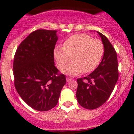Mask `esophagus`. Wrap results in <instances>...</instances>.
Returning a JSON list of instances; mask_svg holds the SVG:
<instances>
[{
	"label": "esophagus",
	"mask_w": 134,
	"mask_h": 134,
	"mask_svg": "<svg viewBox=\"0 0 134 134\" xmlns=\"http://www.w3.org/2000/svg\"><path fill=\"white\" fill-rule=\"evenodd\" d=\"M66 80H67V82H71V81L72 80V78L70 76H67V78H66Z\"/></svg>",
	"instance_id": "1"
}]
</instances>
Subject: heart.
Returning a JSON list of instances; mask_svg holds the SVG:
<instances>
[{"mask_svg": "<svg viewBox=\"0 0 134 134\" xmlns=\"http://www.w3.org/2000/svg\"><path fill=\"white\" fill-rule=\"evenodd\" d=\"M104 52L102 42L89 35L75 34L67 38L63 47L57 46L54 56L60 68L64 67L72 59L73 62L62 70L65 74L77 75L83 71H94L100 63Z\"/></svg>", "mask_w": 134, "mask_h": 134, "instance_id": "obj_1", "label": "heart"}]
</instances>
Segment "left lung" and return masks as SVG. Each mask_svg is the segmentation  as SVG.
I'll return each mask as SVG.
<instances>
[{"instance_id": "obj_1", "label": "left lung", "mask_w": 134, "mask_h": 134, "mask_svg": "<svg viewBox=\"0 0 134 134\" xmlns=\"http://www.w3.org/2000/svg\"><path fill=\"white\" fill-rule=\"evenodd\" d=\"M102 39L104 53L102 62L90 75L77 79L76 96L83 108L94 109L102 106L110 97L118 80L117 53L107 37L97 32Z\"/></svg>"}]
</instances>
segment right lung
<instances>
[{
    "instance_id": "obj_1",
    "label": "right lung",
    "mask_w": 134,
    "mask_h": 134,
    "mask_svg": "<svg viewBox=\"0 0 134 134\" xmlns=\"http://www.w3.org/2000/svg\"><path fill=\"white\" fill-rule=\"evenodd\" d=\"M56 30H37L17 47L13 59L14 85L23 100L36 110L56 106L66 77L54 66Z\"/></svg>"
}]
</instances>
